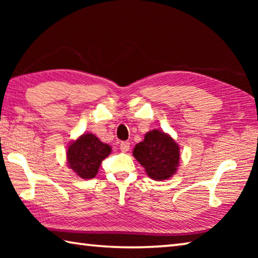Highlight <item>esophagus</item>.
<instances>
[{"label":"esophagus","instance_id":"obj_1","mask_svg":"<svg viewBox=\"0 0 258 258\" xmlns=\"http://www.w3.org/2000/svg\"><path fill=\"white\" fill-rule=\"evenodd\" d=\"M119 148H120V150L123 151V152L128 151V149H130V142H127V141H123V142L120 143Z\"/></svg>","mask_w":258,"mask_h":258}]
</instances>
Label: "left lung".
<instances>
[{"instance_id": "1", "label": "left lung", "mask_w": 258, "mask_h": 258, "mask_svg": "<svg viewBox=\"0 0 258 258\" xmlns=\"http://www.w3.org/2000/svg\"><path fill=\"white\" fill-rule=\"evenodd\" d=\"M178 146L169 135L158 130L150 131L133 150L137 160L156 181L167 180L176 172L180 160Z\"/></svg>"}]
</instances>
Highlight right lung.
I'll list each match as a JSON object with an SVG mask.
<instances>
[{
    "label": "right lung",
    "mask_w": 258,
    "mask_h": 258,
    "mask_svg": "<svg viewBox=\"0 0 258 258\" xmlns=\"http://www.w3.org/2000/svg\"><path fill=\"white\" fill-rule=\"evenodd\" d=\"M111 148L100 141L95 135L83 134L67 150V160L74 172L83 178H93L101 161L109 156Z\"/></svg>",
    "instance_id": "add662e5"
}]
</instances>
